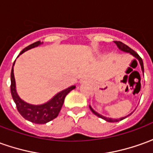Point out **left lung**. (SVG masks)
I'll return each mask as SVG.
<instances>
[{"instance_id":"obj_1","label":"left lung","mask_w":153,"mask_h":153,"mask_svg":"<svg viewBox=\"0 0 153 153\" xmlns=\"http://www.w3.org/2000/svg\"><path fill=\"white\" fill-rule=\"evenodd\" d=\"M114 43L117 45V48L120 50L121 51H123V52H125V53H129L130 54H132L133 57H135V58L138 60V62H139L140 65H141V69H142V71H143V74L144 75V68H143V59H142V58L140 57L138 54H137L135 51H133V50H132L130 47H128V45H126L125 44L122 43L121 41H114ZM89 108H90V110H91L92 112H93V114H94L96 116H98L99 117H101V118H102L103 120H105V121L107 122H109V123H116V122H119L121 121V120H123V119H124V118H126V117H128V116H130L131 114H132V113H131L130 114H128V115H127V116H125V117H120V118H112V117H104V116H102V115H101L100 114H99V113H97L96 111H95L93 108H92L90 105H89Z\"/></svg>"}]
</instances>
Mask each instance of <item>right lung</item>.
<instances>
[{
    "label": "right lung",
    "mask_w": 153,
    "mask_h": 153,
    "mask_svg": "<svg viewBox=\"0 0 153 153\" xmlns=\"http://www.w3.org/2000/svg\"><path fill=\"white\" fill-rule=\"evenodd\" d=\"M42 44H43V42H40V41H36L35 43L31 44L29 46L25 47L24 50L20 53L19 55H21V54H23L24 52L29 51L30 49L39 46ZM19 55H18V57H19ZM15 62H16V60H15ZM15 62H14L12 69H11V73H10V82H11L10 92H11V95H12L14 102L16 104L18 112L21 114V116L24 117L25 119L31 122V123H37V124L46 123L54 119L55 117H57L59 112H60L62 106H63V103H64L66 95L68 94L71 90L74 89L76 87L73 85V86L67 88L62 91L59 92L54 95L52 99H51L45 103H42V104L29 103V102L24 101L23 99H21L17 94L13 69L14 65H15Z\"/></svg>",
    "instance_id": "1"
}]
</instances>
